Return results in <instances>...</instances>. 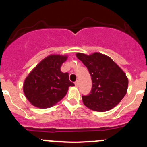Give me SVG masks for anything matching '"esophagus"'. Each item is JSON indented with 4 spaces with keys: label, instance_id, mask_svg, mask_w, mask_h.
Returning <instances> with one entry per match:
<instances>
[{
    "label": "esophagus",
    "instance_id": "esophagus-1",
    "mask_svg": "<svg viewBox=\"0 0 147 147\" xmlns=\"http://www.w3.org/2000/svg\"><path fill=\"white\" fill-rule=\"evenodd\" d=\"M75 85L76 87H79V80L76 81V82H75Z\"/></svg>",
    "mask_w": 147,
    "mask_h": 147
}]
</instances>
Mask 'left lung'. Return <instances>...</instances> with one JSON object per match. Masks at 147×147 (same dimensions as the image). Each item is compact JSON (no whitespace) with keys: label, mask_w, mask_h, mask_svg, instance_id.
<instances>
[{"label":"left lung","mask_w":147,"mask_h":147,"mask_svg":"<svg viewBox=\"0 0 147 147\" xmlns=\"http://www.w3.org/2000/svg\"><path fill=\"white\" fill-rule=\"evenodd\" d=\"M76 56L88 68L92 79L90 92L82 96L84 105L99 112L117 106L125 96L129 84L122 69L110 57L98 52L77 53Z\"/></svg>","instance_id":"obj_1"}]
</instances>
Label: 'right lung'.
I'll use <instances>...</instances> for the list:
<instances>
[{"mask_svg": "<svg viewBox=\"0 0 147 147\" xmlns=\"http://www.w3.org/2000/svg\"><path fill=\"white\" fill-rule=\"evenodd\" d=\"M66 56L50 55L41 61L25 79L23 92L32 105L40 109L52 107L65 97L68 87L75 84L68 72L60 68Z\"/></svg>", "mask_w": 147, "mask_h": 147, "instance_id": "right-lung-1", "label": "right lung"}]
</instances>
